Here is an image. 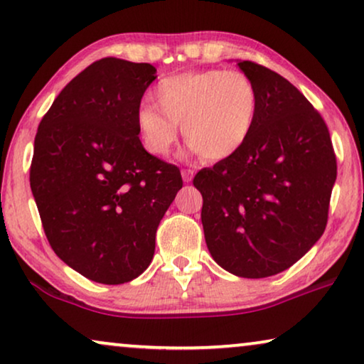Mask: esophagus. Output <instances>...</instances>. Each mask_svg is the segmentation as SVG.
Segmentation results:
<instances>
[{
	"instance_id": "1",
	"label": "esophagus",
	"mask_w": 364,
	"mask_h": 364,
	"mask_svg": "<svg viewBox=\"0 0 364 364\" xmlns=\"http://www.w3.org/2000/svg\"><path fill=\"white\" fill-rule=\"evenodd\" d=\"M192 177H193V172L192 171H188V169H183L182 171V178H183V182H191L192 181Z\"/></svg>"
}]
</instances>
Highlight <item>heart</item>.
<instances>
[{"mask_svg":"<svg viewBox=\"0 0 364 364\" xmlns=\"http://www.w3.org/2000/svg\"><path fill=\"white\" fill-rule=\"evenodd\" d=\"M161 110L138 109V126L146 149L169 154L182 124L183 138L200 157L221 161L233 156L250 138L257 113V93L241 72H186L166 77L154 90Z\"/></svg>","mask_w":364,"mask_h":364,"instance_id":"1","label":"heart"}]
</instances>
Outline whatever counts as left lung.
Returning a JSON list of instances; mask_svg holds the SVG:
<instances>
[{
    "label": "left lung",
    "mask_w": 364,
    "mask_h": 364,
    "mask_svg": "<svg viewBox=\"0 0 364 364\" xmlns=\"http://www.w3.org/2000/svg\"><path fill=\"white\" fill-rule=\"evenodd\" d=\"M255 83L257 113L233 156L202 169L210 255L238 277H269L297 262L323 235L336 157L323 118L291 82L251 60L238 62Z\"/></svg>",
    "instance_id": "obj_1"
}]
</instances>
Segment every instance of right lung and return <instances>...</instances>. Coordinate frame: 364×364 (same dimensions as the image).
Wrapping results in <instances>:
<instances>
[{
    "label": "right lung",
    "instance_id": "right-lung-1",
    "mask_svg": "<svg viewBox=\"0 0 364 364\" xmlns=\"http://www.w3.org/2000/svg\"><path fill=\"white\" fill-rule=\"evenodd\" d=\"M156 67L93 62L65 85L34 139L31 191L57 256L90 281L143 274L156 231L182 188L177 166L147 152L138 109Z\"/></svg>",
    "mask_w": 364,
    "mask_h": 364
}]
</instances>
